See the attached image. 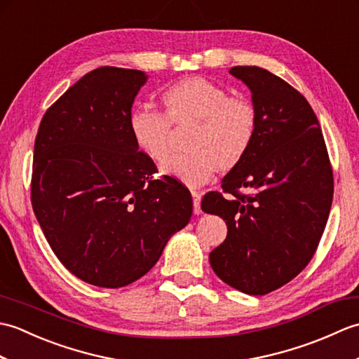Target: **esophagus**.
<instances>
[{
  "label": "esophagus",
  "instance_id": "34e87169",
  "mask_svg": "<svg viewBox=\"0 0 359 359\" xmlns=\"http://www.w3.org/2000/svg\"><path fill=\"white\" fill-rule=\"evenodd\" d=\"M191 196H193V210L196 215H199V212H202L201 210V193L199 191H191Z\"/></svg>",
  "mask_w": 359,
  "mask_h": 359
}]
</instances>
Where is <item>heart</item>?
I'll return each instance as SVG.
<instances>
[{"mask_svg":"<svg viewBox=\"0 0 359 359\" xmlns=\"http://www.w3.org/2000/svg\"><path fill=\"white\" fill-rule=\"evenodd\" d=\"M160 102L163 112L147 106L129 114V133L144 156L162 162L171 149V125L194 121L185 139L188 151L168 158L163 171L189 187H199L216 170H231L255 140L257 114L243 97H231L203 77L168 86Z\"/></svg>","mask_w":359,"mask_h":359,"instance_id":"obj_1","label":"heart"}]
</instances>
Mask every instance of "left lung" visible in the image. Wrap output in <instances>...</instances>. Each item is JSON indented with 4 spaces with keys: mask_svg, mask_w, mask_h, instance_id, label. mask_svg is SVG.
I'll list each match as a JSON object with an SVG mask.
<instances>
[{
    "mask_svg": "<svg viewBox=\"0 0 359 359\" xmlns=\"http://www.w3.org/2000/svg\"><path fill=\"white\" fill-rule=\"evenodd\" d=\"M230 74L251 89L255 140L202 210L225 220L210 253L225 284L262 296L299 274L316 253L333 199V170L316 114L299 90L257 66Z\"/></svg>",
    "mask_w": 359,
    "mask_h": 359,
    "instance_id": "left-lung-1",
    "label": "left lung"
}]
</instances>
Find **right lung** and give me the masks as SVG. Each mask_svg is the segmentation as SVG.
<instances>
[{"instance_id":"1","label":"right lung","mask_w":359,"mask_h":359,"mask_svg":"<svg viewBox=\"0 0 359 359\" xmlns=\"http://www.w3.org/2000/svg\"><path fill=\"white\" fill-rule=\"evenodd\" d=\"M142 71L88 72L44 112L30 201L52 251L79 279L125 287L147 274L193 215L188 188L157 179L129 133Z\"/></svg>"}]
</instances>
